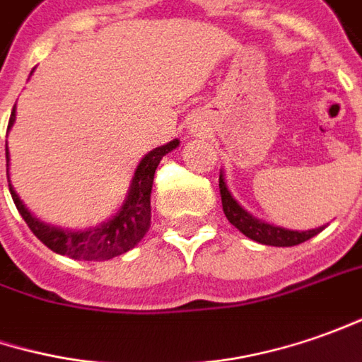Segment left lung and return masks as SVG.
<instances>
[{
  "label": "left lung",
  "mask_w": 362,
  "mask_h": 362,
  "mask_svg": "<svg viewBox=\"0 0 362 362\" xmlns=\"http://www.w3.org/2000/svg\"><path fill=\"white\" fill-rule=\"evenodd\" d=\"M218 186L220 198H222V210H224L228 222L255 243L267 244V246H296V244L306 243L313 236H317L318 232L325 230V226H318V228H313V230H291V228H282V226H276V224L264 222L262 218H256L248 210H244L243 206L238 204V200L232 196L222 170H220Z\"/></svg>",
  "instance_id": "left-lung-1"
}]
</instances>
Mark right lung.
Returning a JSON list of instances; mask_svg holds the SVG:
<instances>
[{"instance_id": "right-lung-1", "label": "right lung", "mask_w": 362, "mask_h": 362, "mask_svg": "<svg viewBox=\"0 0 362 362\" xmlns=\"http://www.w3.org/2000/svg\"><path fill=\"white\" fill-rule=\"evenodd\" d=\"M13 122H16V107L11 112L7 130H11ZM178 144H180V140L174 138L172 142L150 150L140 160L138 168L134 172L126 200L122 202L118 212L112 218H107L106 222H100L98 226H90L86 230H69V228L47 224L37 216H33L11 186V180H9V150L6 148L9 192H11V198L16 202V208L19 210L21 218L25 220L30 230L47 248H52L57 255L69 256L76 260H110L114 256H122L132 250L150 228V218H152L150 194H152V184H154V172H156L160 160L168 152L176 150Z\"/></svg>"}]
</instances>
